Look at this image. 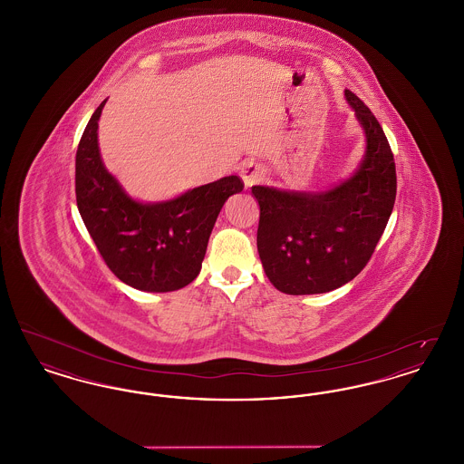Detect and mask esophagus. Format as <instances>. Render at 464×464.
Returning <instances> with one entry per match:
<instances>
[{
	"label": "esophagus",
	"instance_id": "esophagus-1",
	"mask_svg": "<svg viewBox=\"0 0 464 464\" xmlns=\"http://www.w3.org/2000/svg\"><path fill=\"white\" fill-rule=\"evenodd\" d=\"M238 172H240V177H242L245 186H252L256 182H261L263 177H265L263 167L257 165L256 161H245L242 167L238 169Z\"/></svg>",
	"mask_w": 464,
	"mask_h": 464
}]
</instances>
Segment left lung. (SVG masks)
<instances>
[{
	"instance_id": "1",
	"label": "left lung",
	"mask_w": 464,
	"mask_h": 464,
	"mask_svg": "<svg viewBox=\"0 0 464 464\" xmlns=\"http://www.w3.org/2000/svg\"><path fill=\"white\" fill-rule=\"evenodd\" d=\"M365 133V153L352 176L325 191L252 186L261 216L257 250L269 282L308 295L343 287L369 263L397 197L395 160L371 110L344 90Z\"/></svg>"
}]
</instances>
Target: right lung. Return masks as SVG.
I'll return each instance as SVG.
<instances>
[{"label": "right lung", "mask_w": 464, "mask_h": 464, "mask_svg": "<svg viewBox=\"0 0 464 464\" xmlns=\"http://www.w3.org/2000/svg\"><path fill=\"white\" fill-rule=\"evenodd\" d=\"M106 101L92 114L76 151L80 216L123 284L144 292L186 287L198 276L222 205L242 191L243 182L227 176L176 198L153 203L132 198L101 158L97 130Z\"/></svg>", "instance_id": "obj_1"}]
</instances>
